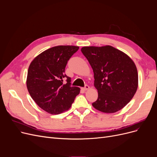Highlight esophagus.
Masks as SVG:
<instances>
[{
    "mask_svg": "<svg viewBox=\"0 0 157 157\" xmlns=\"http://www.w3.org/2000/svg\"><path fill=\"white\" fill-rule=\"evenodd\" d=\"M90 88V87H89V86L88 85H85V86L84 87V88H82V90H84V91H86V90H88Z\"/></svg>",
    "mask_w": 157,
    "mask_h": 157,
    "instance_id": "1",
    "label": "esophagus"
}]
</instances>
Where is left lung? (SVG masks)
<instances>
[{
    "label": "left lung",
    "mask_w": 157,
    "mask_h": 157,
    "mask_svg": "<svg viewBox=\"0 0 157 157\" xmlns=\"http://www.w3.org/2000/svg\"><path fill=\"white\" fill-rule=\"evenodd\" d=\"M81 52L93 69L94 86L98 92L93 107L106 113L120 111L130 101L138 86L134 62L111 46H84Z\"/></svg>",
    "instance_id": "obj_1"
}]
</instances>
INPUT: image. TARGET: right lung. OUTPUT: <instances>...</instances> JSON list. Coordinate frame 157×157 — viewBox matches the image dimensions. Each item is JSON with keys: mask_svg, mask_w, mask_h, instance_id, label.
Masks as SVG:
<instances>
[{"mask_svg": "<svg viewBox=\"0 0 157 157\" xmlns=\"http://www.w3.org/2000/svg\"><path fill=\"white\" fill-rule=\"evenodd\" d=\"M78 48L75 46L52 47L37 56L29 65L28 92L47 113L57 115L67 111L80 92L78 87L71 86V79L65 74L67 61Z\"/></svg>", "mask_w": 157, "mask_h": 157, "instance_id": "obj_1", "label": "right lung"}]
</instances>
